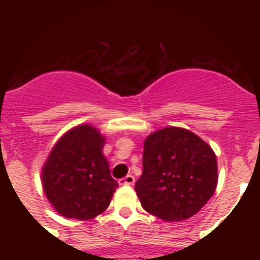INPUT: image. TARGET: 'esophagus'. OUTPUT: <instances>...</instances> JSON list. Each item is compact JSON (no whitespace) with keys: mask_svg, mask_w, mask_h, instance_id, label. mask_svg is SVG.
<instances>
[{"mask_svg":"<svg viewBox=\"0 0 260 260\" xmlns=\"http://www.w3.org/2000/svg\"><path fill=\"white\" fill-rule=\"evenodd\" d=\"M118 183L119 185H133L135 183V177L132 175H127L125 177H122V179L118 180Z\"/></svg>","mask_w":260,"mask_h":260,"instance_id":"obj_1","label":"esophagus"}]
</instances>
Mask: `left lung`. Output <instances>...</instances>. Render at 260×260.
<instances>
[{
    "label": "left lung",
    "mask_w": 260,
    "mask_h": 260,
    "mask_svg": "<svg viewBox=\"0 0 260 260\" xmlns=\"http://www.w3.org/2000/svg\"><path fill=\"white\" fill-rule=\"evenodd\" d=\"M143 172L135 190L147 212L166 221L195 215L215 192L216 156L195 133L167 127L149 135L143 147Z\"/></svg>",
    "instance_id": "8db88e82"
}]
</instances>
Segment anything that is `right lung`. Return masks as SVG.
<instances>
[{"instance_id":"right-lung-1","label":"right lung","mask_w":260,"mask_h":260,"mask_svg":"<svg viewBox=\"0 0 260 260\" xmlns=\"http://www.w3.org/2000/svg\"><path fill=\"white\" fill-rule=\"evenodd\" d=\"M104 138L95 128L81 124L65 133L43 169L46 198L68 219L88 220L109 206L118 182L102 154Z\"/></svg>"}]
</instances>
